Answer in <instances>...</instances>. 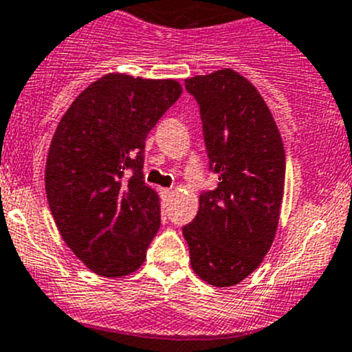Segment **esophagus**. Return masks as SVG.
I'll use <instances>...</instances> for the list:
<instances>
[{
	"instance_id": "esophagus-1",
	"label": "esophagus",
	"mask_w": 352,
	"mask_h": 352,
	"mask_svg": "<svg viewBox=\"0 0 352 352\" xmlns=\"http://www.w3.org/2000/svg\"><path fill=\"white\" fill-rule=\"evenodd\" d=\"M163 195H165V196H172V189H163Z\"/></svg>"
}]
</instances>
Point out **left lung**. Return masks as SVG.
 <instances>
[{"label":"left lung","mask_w":352,"mask_h":352,"mask_svg":"<svg viewBox=\"0 0 352 352\" xmlns=\"http://www.w3.org/2000/svg\"><path fill=\"white\" fill-rule=\"evenodd\" d=\"M203 121L210 172L219 182L199 196L184 226L191 265L213 287H232L261 265L278 229L285 149L264 98L232 69L186 80Z\"/></svg>","instance_id":"8db88e82"}]
</instances>
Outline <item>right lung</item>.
<instances>
[{
	"label": "right lung",
	"instance_id": "add662e5",
	"mask_svg": "<svg viewBox=\"0 0 352 352\" xmlns=\"http://www.w3.org/2000/svg\"><path fill=\"white\" fill-rule=\"evenodd\" d=\"M180 94L175 80L107 74L78 95L55 130L45 170L48 205L69 248L97 274L137 271L160 229L144 149Z\"/></svg>",
	"mask_w": 352,
	"mask_h": 352
}]
</instances>
